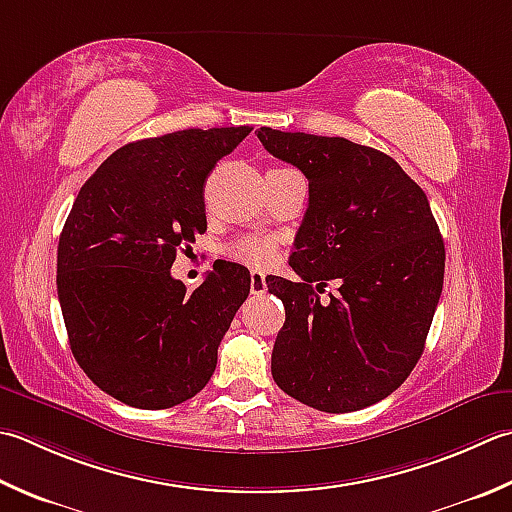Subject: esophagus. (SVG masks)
I'll return each mask as SVG.
<instances>
[{"label":"esophagus","mask_w":512,"mask_h":512,"mask_svg":"<svg viewBox=\"0 0 512 512\" xmlns=\"http://www.w3.org/2000/svg\"><path fill=\"white\" fill-rule=\"evenodd\" d=\"M250 293L253 295L266 293V275L262 270H253V273H250Z\"/></svg>","instance_id":"1"}]
</instances>
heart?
<instances>
[{
	"instance_id": "b5f03b06",
	"label": "heart",
	"mask_w": 512,
	"mask_h": 512,
	"mask_svg": "<svg viewBox=\"0 0 512 512\" xmlns=\"http://www.w3.org/2000/svg\"><path fill=\"white\" fill-rule=\"evenodd\" d=\"M228 257L250 268H266L277 259V239L273 237H239L228 246Z\"/></svg>"
}]
</instances>
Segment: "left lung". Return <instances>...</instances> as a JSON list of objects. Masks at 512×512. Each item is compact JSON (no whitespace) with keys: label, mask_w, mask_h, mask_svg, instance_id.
Segmentation results:
<instances>
[{"label":"left lung","mask_w":512,"mask_h":512,"mask_svg":"<svg viewBox=\"0 0 512 512\" xmlns=\"http://www.w3.org/2000/svg\"><path fill=\"white\" fill-rule=\"evenodd\" d=\"M257 137L308 179L288 262L302 279H266L286 308L273 379L324 413L377 404L422 357L442 295L446 250L428 197L382 150L268 126ZM330 278L338 295L319 303Z\"/></svg>","instance_id":"8db88e82"}]
</instances>
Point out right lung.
I'll return each instance as SVG.
<instances>
[{
  "label": "right lung",
  "instance_id": "add662e5",
  "mask_svg": "<svg viewBox=\"0 0 512 512\" xmlns=\"http://www.w3.org/2000/svg\"><path fill=\"white\" fill-rule=\"evenodd\" d=\"M250 126L188 128L115 150L79 190L59 235L57 297L70 350L90 382L159 410L202 390L217 346L250 293L242 264L217 259L188 293L177 250L206 230L210 170Z\"/></svg>",
  "mask_w": 512,
  "mask_h": 512
}]
</instances>
